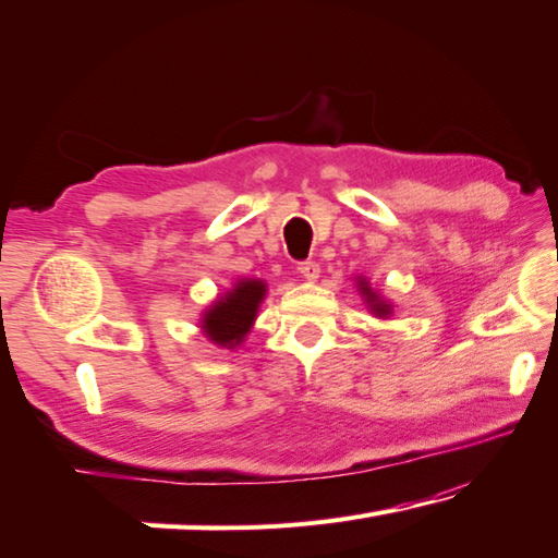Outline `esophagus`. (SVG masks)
I'll return each mask as SVG.
<instances>
[{
    "label": "esophagus",
    "mask_w": 558,
    "mask_h": 558,
    "mask_svg": "<svg viewBox=\"0 0 558 558\" xmlns=\"http://www.w3.org/2000/svg\"><path fill=\"white\" fill-rule=\"evenodd\" d=\"M298 270L303 272V278H307V280H315L317 276H320V265H317L315 260H303V263H298Z\"/></svg>",
    "instance_id": "obj_1"
}]
</instances>
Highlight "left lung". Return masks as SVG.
Instances as JSON below:
<instances>
[{
	"instance_id": "obj_1",
	"label": "left lung",
	"mask_w": 558,
	"mask_h": 558,
	"mask_svg": "<svg viewBox=\"0 0 558 558\" xmlns=\"http://www.w3.org/2000/svg\"><path fill=\"white\" fill-rule=\"evenodd\" d=\"M360 290H362V293H365L367 305L373 307V311H375L377 315H387V313H390V305L383 303V300H379V298L373 293V290L367 288V282H360Z\"/></svg>"
}]
</instances>
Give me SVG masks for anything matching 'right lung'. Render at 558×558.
Here are the masks:
<instances>
[{
    "mask_svg": "<svg viewBox=\"0 0 558 558\" xmlns=\"http://www.w3.org/2000/svg\"><path fill=\"white\" fill-rule=\"evenodd\" d=\"M263 295V280H241L231 293L220 298L206 313V317H203V330L208 332L210 340L223 344V348L226 344L228 348H235L245 338V332L251 330Z\"/></svg>",
    "mask_w": 558,
    "mask_h": 558,
    "instance_id": "right-lung-1",
    "label": "right lung"
}]
</instances>
